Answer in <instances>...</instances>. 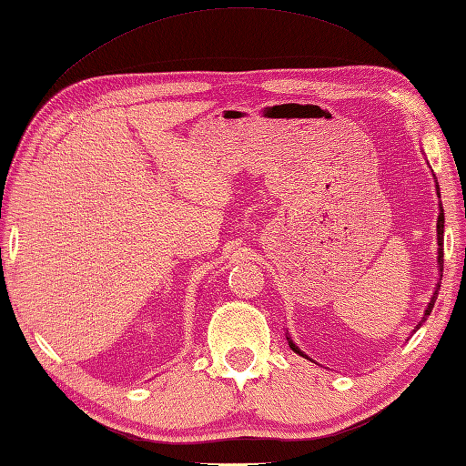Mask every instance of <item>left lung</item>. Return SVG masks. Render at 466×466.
Returning a JSON list of instances; mask_svg holds the SVG:
<instances>
[{
	"label": "left lung",
	"instance_id": "8db88e82",
	"mask_svg": "<svg viewBox=\"0 0 466 466\" xmlns=\"http://www.w3.org/2000/svg\"><path fill=\"white\" fill-rule=\"evenodd\" d=\"M436 191H438V198H440V189H438V183H436ZM440 206V214H438V224H436V232H438V268H440V273H442V267H444V209H442V204H438ZM440 281H442V275H440V279H438V285H436V291H434V295H432V299H430V303H428V308H426V311H424V318H421V321L424 319H428V316H430V311H432V308H434V303H436V298H438V289H440ZM421 321L418 324V328L421 326ZM416 328V329H418ZM416 329H413V332H416ZM287 340H289V346H291V350L293 352H298L299 357H306V354H303L301 350H299V346L295 344L289 336H287ZM308 359V357H306Z\"/></svg>",
	"mask_w": 466,
	"mask_h": 466
}]
</instances>
